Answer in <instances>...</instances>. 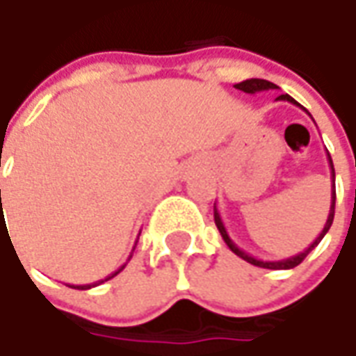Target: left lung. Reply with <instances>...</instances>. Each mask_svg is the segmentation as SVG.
<instances>
[{"label": "left lung", "mask_w": 356, "mask_h": 356, "mask_svg": "<svg viewBox=\"0 0 356 356\" xmlns=\"http://www.w3.org/2000/svg\"><path fill=\"white\" fill-rule=\"evenodd\" d=\"M236 89L243 90V92H248V95H255V92H261V90H273V89H280L277 85H273V83H269L266 79H248V81H241L236 85ZM277 101H287V103L297 104V106H301V104L297 103L295 99H291L289 95H280L277 97ZM303 108V106H301ZM305 111V108H303ZM307 113V111H305ZM309 115V113H307ZM327 160H329V166H331V180H333V190H331V208H329V216H327V222H325V226H323L321 234L317 236V238L313 239V243L309 245L307 250H303L301 253H297V255H291V257H287V259H277V261H264V259H257V257H253L248 252H243V250H239L238 245L232 241L229 238V234H227L226 226H224V222H222V216H220V210H218V206L213 204V222H216V226L220 229V234H222V238L226 241V245L232 250V252L239 255L241 259H245L248 264H252V266L257 267H266V269H293L295 266H299L305 257L309 255V252H313L317 245H319V241L325 238V234L329 232V227L333 224V218H335V168H333V160H331V154L327 152Z\"/></svg>", "instance_id": "obj_1"}]
</instances>
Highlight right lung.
<instances>
[{
  "label": "right lung",
  "mask_w": 356,
  "mask_h": 356,
  "mask_svg": "<svg viewBox=\"0 0 356 356\" xmlns=\"http://www.w3.org/2000/svg\"><path fill=\"white\" fill-rule=\"evenodd\" d=\"M0 202H1V190H0ZM138 236H140V234H138ZM136 243H138V239H136V241H134V248H136ZM134 248H132V252H134ZM132 252H130L129 259H127V264H129V261H130V257H132ZM127 264H122V266L118 267V269H117V271H115V273H111V275H106V277H104V280L97 281V283H87V285H69V287H75V289H90V287H97V285H101V283H104V281L113 280V277H115V275H118V273H120V271H122V269H124V267H127Z\"/></svg>",
  "instance_id": "add662e5"
}]
</instances>
